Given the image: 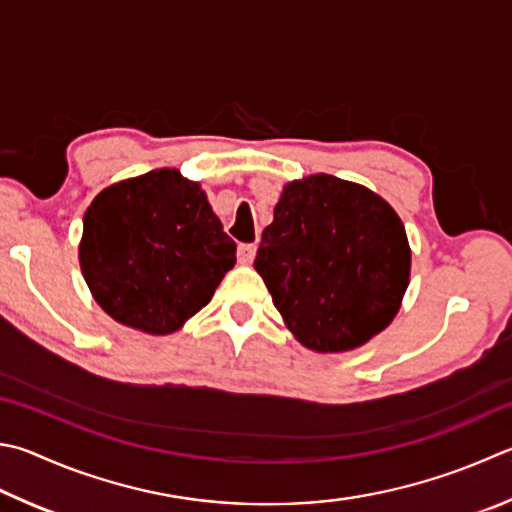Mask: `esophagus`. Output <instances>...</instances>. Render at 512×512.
Listing matches in <instances>:
<instances>
[{
    "label": "esophagus",
    "mask_w": 512,
    "mask_h": 512,
    "mask_svg": "<svg viewBox=\"0 0 512 512\" xmlns=\"http://www.w3.org/2000/svg\"><path fill=\"white\" fill-rule=\"evenodd\" d=\"M257 255V246L255 244H239L237 248V259L241 264H250Z\"/></svg>",
    "instance_id": "34e87169"
}]
</instances>
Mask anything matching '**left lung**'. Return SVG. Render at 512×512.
Returning a JSON list of instances; mask_svg holds the SVG:
<instances>
[{"instance_id":"8db88e82","label":"left lung","mask_w":512,"mask_h":512,"mask_svg":"<svg viewBox=\"0 0 512 512\" xmlns=\"http://www.w3.org/2000/svg\"><path fill=\"white\" fill-rule=\"evenodd\" d=\"M410 262L405 226L385 199L315 174L284 188L255 271L293 336L333 353L365 345L394 320Z\"/></svg>"}]
</instances>
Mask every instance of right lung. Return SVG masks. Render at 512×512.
Segmentation results:
<instances>
[{
	"label": "right lung",
	"mask_w": 512,
	"mask_h": 512,
	"mask_svg": "<svg viewBox=\"0 0 512 512\" xmlns=\"http://www.w3.org/2000/svg\"><path fill=\"white\" fill-rule=\"evenodd\" d=\"M235 250L197 183L154 170L94 199L80 266L102 311L165 336L212 300L237 262Z\"/></svg>",
	"instance_id": "add662e5"
}]
</instances>
